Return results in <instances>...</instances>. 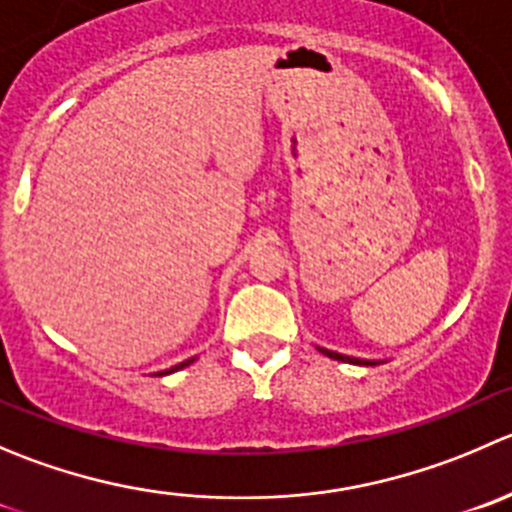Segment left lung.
Wrapping results in <instances>:
<instances>
[{"label": "left lung", "mask_w": 512, "mask_h": 512, "mask_svg": "<svg viewBox=\"0 0 512 512\" xmlns=\"http://www.w3.org/2000/svg\"><path fill=\"white\" fill-rule=\"evenodd\" d=\"M322 355L332 357V360H340V362H352V365H377V362H370V360H360V357H347V355H340V352H332V350H322Z\"/></svg>", "instance_id": "left-lung-1"}]
</instances>
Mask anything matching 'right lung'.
I'll return each mask as SVG.
<instances>
[{
  "mask_svg": "<svg viewBox=\"0 0 512 512\" xmlns=\"http://www.w3.org/2000/svg\"><path fill=\"white\" fill-rule=\"evenodd\" d=\"M190 362H195V357H190V360H185V362H180V365H175V367H170V370H165V372H160V375H170V372H175V370H182V367H187V365H190Z\"/></svg>",
  "mask_w": 512,
  "mask_h": 512,
  "instance_id": "add662e5",
  "label": "right lung"
}]
</instances>
